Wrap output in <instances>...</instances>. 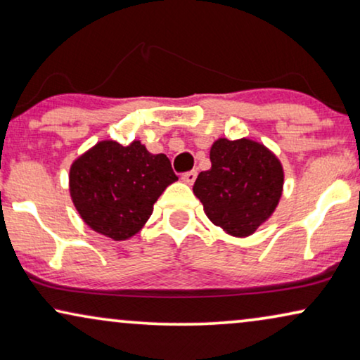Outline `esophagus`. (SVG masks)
I'll return each mask as SVG.
<instances>
[{
	"instance_id": "1",
	"label": "esophagus",
	"mask_w": 360,
	"mask_h": 360,
	"mask_svg": "<svg viewBox=\"0 0 360 360\" xmlns=\"http://www.w3.org/2000/svg\"><path fill=\"white\" fill-rule=\"evenodd\" d=\"M181 180H184L185 184L193 185V184H195V180H196V172H195V170L186 172V174H184V176H181Z\"/></svg>"
}]
</instances>
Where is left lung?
Instances as JSON below:
<instances>
[{"instance_id":"1","label":"left lung","mask_w":360,"mask_h":360,"mask_svg":"<svg viewBox=\"0 0 360 360\" xmlns=\"http://www.w3.org/2000/svg\"><path fill=\"white\" fill-rule=\"evenodd\" d=\"M211 169L201 172L193 193L208 219L226 234L248 238L270 216L283 193V167L257 141L219 137L210 149Z\"/></svg>"}]
</instances>
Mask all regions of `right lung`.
<instances>
[{
    "mask_svg": "<svg viewBox=\"0 0 360 360\" xmlns=\"http://www.w3.org/2000/svg\"><path fill=\"white\" fill-rule=\"evenodd\" d=\"M176 180L167 155L150 154L141 141L126 147L100 141L73 160L68 188L88 228L126 240L144 228L155 201Z\"/></svg>",
    "mask_w": 360,
    "mask_h": 360,
    "instance_id": "right-lung-1",
    "label": "right lung"
}]
</instances>
